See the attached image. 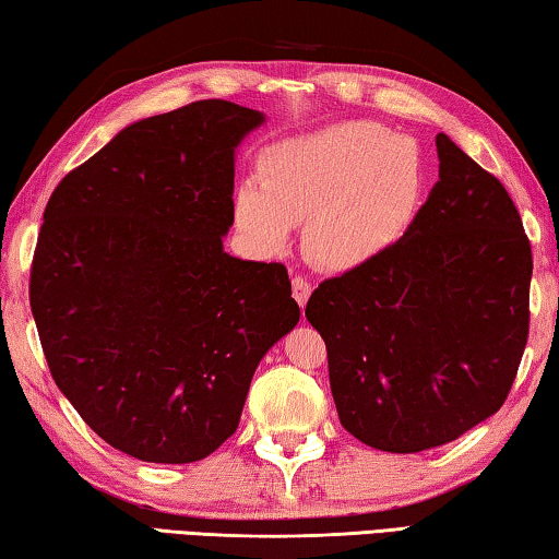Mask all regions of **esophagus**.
Segmentation results:
<instances>
[{
	"label": "esophagus",
	"mask_w": 559,
	"mask_h": 559,
	"mask_svg": "<svg viewBox=\"0 0 559 559\" xmlns=\"http://www.w3.org/2000/svg\"><path fill=\"white\" fill-rule=\"evenodd\" d=\"M309 295H312V282H309L307 277H301V274H297V277H292V297L297 299V305L305 309Z\"/></svg>",
	"instance_id": "1"
}]
</instances>
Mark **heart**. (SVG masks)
Listing matches in <instances>:
<instances>
[{
    "label": "heart",
    "mask_w": 559,
    "mask_h": 559,
    "mask_svg": "<svg viewBox=\"0 0 559 559\" xmlns=\"http://www.w3.org/2000/svg\"><path fill=\"white\" fill-rule=\"evenodd\" d=\"M260 182L233 198L235 225L254 252H287L295 225L305 247L334 272L359 270L391 250L424 198V155L373 121H342L264 148Z\"/></svg>",
    "instance_id": "obj_1"
}]
</instances>
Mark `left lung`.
<instances>
[{
	"label": "left lung",
	"mask_w": 559,
	"mask_h": 559,
	"mask_svg": "<svg viewBox=\"0 0 559 559\" xmlns=\"http://www.w3.org/2000/svg\"><path fill=\"white\" fill-rule=\"evenodd\" d=\"M404 237L324 280L305 314L342 426L389 453L451 443L506 404L530 329L533 250L502 182L445 133Z\"/></svg>",
	"instance_id": "left-lung-1"
}]
</instances>
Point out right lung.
<instances>
[{
	"label": "right lung",
	"mask_w": 559,
	"mask_h": 559,
	"mask_svg": "<svg viewBox=\"0 0 559 559\" xmlns=\"http://www.w3.org/2000/svg\"><path fill=\"white\" fill-rule=\"evenodd\" d=\"M264 121L223 98L131 123L53 190L29 301L63 396L139 461L193 463L237 431L295 329L287 267L230 258L235 148Z\"/></svg>",
	"instance_id": "add662e5"
}]
</instances>
